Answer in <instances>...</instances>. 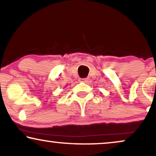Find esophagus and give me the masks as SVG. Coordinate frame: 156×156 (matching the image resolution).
I'll list each match as a JSON object with an SVG mask.
<instances>
[{"label":"esophagus","mask_w":156,"mask_h":156,"mask_svg":"<svg viewBox=\"0 0 156 156\" xmlns=\"http://www.w3.org/2000/svg\"><path fill=\"white\" fill-rule=\"evenodd\" d=\"M80 82H88V78H80Z\"/></svg>","instance_id":"obj_1"}]
</instances>
